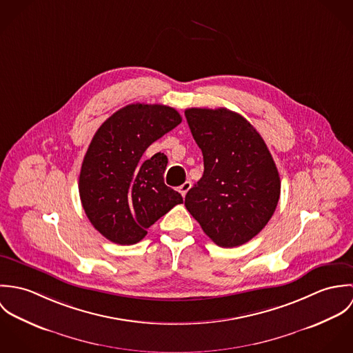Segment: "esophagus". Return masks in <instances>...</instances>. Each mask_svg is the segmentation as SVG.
<instances>
[{
  "label": "esophagus",
  "mask_w": 353,
  "mask_h": 353,
  "mask_svg": "<svg viewBox=\"0 0 353 353\" xmlns=\"http://www.w3.org/2000/svg\"><path fill=\"white\" fill-rule=\"evenodd\" d=\"M190 188H192V183H190L189 181H186L185 183H182V185L178 188V192L182 194V197H185V196L188 194V192L190 190Z\"/></svg>",
  "instance_id": "34e87169"
}]
</instances>
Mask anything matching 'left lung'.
<instances>
[{
  "label": "left lung",
  "mask_w": 353,
  "mask_h": 353,
  "mask_svg": "<svg viewBox=\"0 0 353 353\" xmlns=\"http://www.w3.org/2000/svg\"><path fill=\"white\" fill-rule=\"evenodd\" d=\"M190 132L203 156V175L185 205L220 248H236L268 224L280 199L274 160L252 123L220 108H188Z\"/></svg>",
  "instance_id": "obj_1"
}]
</instances>
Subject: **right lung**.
Returning a JSON list of instances; mask_svg holds the SVG:
<instances>
[{
  "instance_id": "add662e5",
  "label": "right lung",
  "mask_w": 353,
  "mask_h": 353,
  "mask_svg": "<svg viewBox=\"0 0 353 353\" xmlns=\"http://www.w3.org/2000/svg\"><path fill=\"white\" fill-rule=\"evenodd\" d=\"M182 122L179 112L163 104L133 103L101 123L84 156L79 193L92 225L118 245L140 242L147 230L182 196L165 186L167 156L144 152Z\"/></svg>"
}]
</instances>
